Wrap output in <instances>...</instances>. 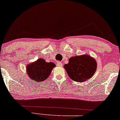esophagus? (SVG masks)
<instances>
[{"instance_id": "34e87169", "label": "esophagus", "mask_w": 120, "mask_h": 120, "mask_svg": "<svg viewBox=\"0 0 120 120\" xmlns=\"http://www.w3.org/2000/svg\"><path fill=\"white\" fill-rule=\"evenodd\" d=\"M57 65L58 66H60V67H61V66H63V63H59H59H57Z\"/></svg>"}]
</instances>
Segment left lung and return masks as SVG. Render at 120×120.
<instances>
[{
	"instance_id": "8db88e82",
	"label": "left lung",
	"mask_w": 120,
	"mask_h": 120,
	"mask_svg": "<svg viewBox=\"0 0 120 120\" xmlns=\"http://www.w3.org/2000/svg\"><path fill=\"white\" fill-rule=\"evenodd\" d=\"M68 76L74 81L84 82L90 78L97 69V63L90 56H75L69 59V63L64 65Z\"/></svg>"
}]
</instances>
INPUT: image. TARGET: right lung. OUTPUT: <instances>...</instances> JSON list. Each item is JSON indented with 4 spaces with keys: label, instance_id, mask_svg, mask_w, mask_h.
<instances>
[{
    "label": "right lung",
    "instance_id": "obj_1",
    "mask_svg": "<svg viewBox=\"0 0 120 120\" xmlns=\"http://www.w3.org/2000/svg\"><path fill=\"white\" fill-rule=\"evenodd\" d=\"M55 66L54 63H46L40 58L27 66V72L30 78L36 82H43L49 77Z\"/></svg>",
    "mask_w": 120,
    "mask_h": 120
}]
</instances>
